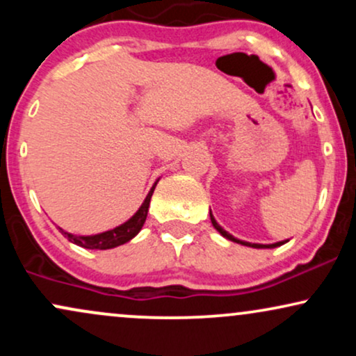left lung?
Masks as SVG:
<instances>
[{
    "label": "left lung",
    "mask_w": 356,
    "mask_h": 356,
    "mask_svg": "<svg viewBox=\"0 0 356 356\" xmlns=\"http://www.w3.org/2000/svg\"><path fill=\"white\" fill-rule=\"evenodd\" d=\"M211 222H212V226H214L216 229H218L219 234H222L226 239L234 241V243H238V244H244V246H249V248H256V249L269 248V249H271V248H277V246H281V244L286 243V241H280V243H275V244H256V243H246V241H241L238 238H234V236H232V234H229V232H227V231H224L222 227H220L219 224L216 222V219H214V216H212V212H211Z\"/></svg>",
    "instance_id": "obj_1"
}]
</instances>
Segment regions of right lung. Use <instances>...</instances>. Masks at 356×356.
Listing matches in <instances>:
<instances>
[{"label":"right lung","mask_w":356,"mask_h":356,"mask_svg":"<svg viewBox=\"0 0 356 356\" xmlns=\"http://www.w3.org/2000/svg\"><path fill=\"white\" fill-rule=\"evenodd\" d=\"M155 186H157V182H155L152 186V189L149 191L145 201L142 202V206L138 207V211L136 212V214H134L129 220H125L124 224H120V226L113 227V229H110V231L100 232V234H93V236H76V234H70V232L60 229L61 234H63L65 238H68L70 243L76 244V246L85 248V249H112V248L122 246V244L129 243L130 239L136 238L138 232H140L142 226H144V222L147 219V212H149L150 197H152Z\"/></svg>","instance_id":"obj_1"}]
</instances>
